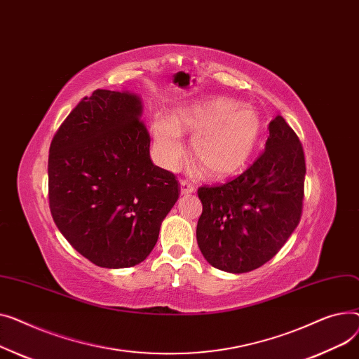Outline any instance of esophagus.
Listing matches in <instances>:
<instances>
[{
	"instance_id": "obj_1",
	"label": "esophagus",
	"mask_w": 359,
	"mask_h": 359,
	"mask_svg": "<svg viewBox=\"0 0 359 359\" xmlns=\"http://www.w3.org/2000/svg\"><path fill=\"white\" fill-rule=\"evenodd\" d=\"M181 194L182 196H188V194H193L196 191V187L193 184H189L188 181H181Z\"/></svg>"
}]
</instances>
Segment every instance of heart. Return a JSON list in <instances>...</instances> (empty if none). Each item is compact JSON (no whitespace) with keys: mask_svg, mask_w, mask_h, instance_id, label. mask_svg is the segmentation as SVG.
<instances>
[{"mask_svg":"<svg viewBox=\"0 0 359 359\" xmlns=\"http://www.w3.org/2000/svg\"><path fill=\"white\" fill-rule=\"evenodd\" d=\"M182 132L191 133V155L212 178L238 172L254 154L261 136V117L248 104L215 97L178 110L172 118L156 116L152 136L156 156L174 171L185 156ZM198 171L203 168H197Z\"/></svg>","mask_w":359,"mask_h":359,"instance_id":"obj_1","label":"heart"}]
</instances>
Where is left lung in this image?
Returning <instances> with one entry per match:
<instances>
[{
	"label": "left lung",
	"instance_id": "obj_1",
	"mask_svg": "<svg viewBox=\"0 0 359 359\" xmlns=\"http://www.w3.org/2000/svg\"><path fill=\"white\" fill-rule=\"evenodd\" d=\"M265 152L238 178L201 187L197 243L205 261L231 273L254 271L277 255L297 227L304 197L303 146L277 116Z\"/></svg>",
	"mask_w": 359,
	"mask_h": 359
}]
</instances>
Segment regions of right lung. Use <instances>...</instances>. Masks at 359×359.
<instances>
[{
	"label": "right lung",
	"mask_w": 359,
	"mask_h": 359,
	"mask_svg": "<svg viewBox=\"0 0 359 359\" xmlns=\"http://www.w3.org/2000/svg\"><path fill=\"white\" fill-rule=\"evenodd\" d=\"M143 105L129 91L97 90L60 124L49 149V205L60 233L93 264H140L180 197L154 165Z\"/></svg>",
	"instance_id": "add662e5"
}]
</instances>
